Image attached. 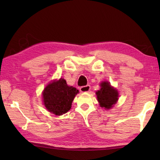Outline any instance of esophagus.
I'll use <instances>...</instances> for the list:
<instances>
[{
  "label": "esophagus",
  "instance_id": "obj_1",
  "mask_svg": "<svg viewBox=\"0 0 160 160\" xmlns=\"http://www.w3.org/2000/svg\"><path fill=\"white\" fill-rule=\"evenodd\" d=\"M91 89L90 85H86V86H82L80 88V90L81 92H88Z\"/></svg>",
  "mask_w": 160,
  "mask_h": 160
}]
</instances>
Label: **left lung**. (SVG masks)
<instances>
[{"instance_id":"left-lung-1","label":"left lung","mask_w":160,"mask_h":160,"mask_svg":"<svg viewBox=\"0 0 160 160\" xmlns=\"http://www.w3.org/2000/svg\"><path fill=\"white\" fill-rule=\"evenodd\" d=\"M100 85V90L96 92L98 100L101 107L109 109L118 100V92L108 82H103Z\"/></svg>"}]
</instances>
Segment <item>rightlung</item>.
I'll return each instance as SVG.
<instances>
[{"mask_svg": "<svg viewBox=\"0 0 160 160\" xmlns=\"http://www.w3.org/2000/svg\"><path fill=\"white\" fill-rule=\"evenodd\" d=\"M79 91L69 87L66 80L60 78L49 84L42 93L43 102L47 109L56 115L67 113L71 108V104Z\"/></svg>", "mask_w": 160, "mask_h": 160, "instance_id": "add662e5", "label": "right lung"}]
</instances>
